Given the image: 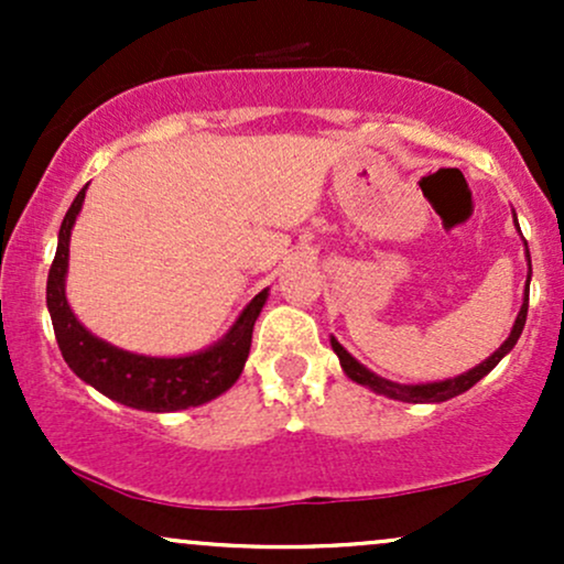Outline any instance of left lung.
Listing matches in <instances>:
<instances>
[{
    "label": "left lung",
    "mask_w": 564,
    "mask_h": 564,
    "mask_svg": "<svg viewBox=\"0 0 564 564\" xmlns=\"http://www.w3.org/2000/svg\"><path fill=\"white\" fill-rule=\"evenodd\" d=\"M528 262H530V254H528ZM528 281H530V275H528ZM525 318H528V289H525V302H522L520 315H517L514 328H511L509 339L503 341V345L498 347L488 360H482V364L477 366V368H471V371L462 373V377H456V379L435 381V384H413V387L411 384H394V381L381 379V377H377V373H371V371H368V368L360 366L358 360H355L352 355H349L347 349L334 339V336H332V347H334V352L339 355L341 368H345L347 377L352 379V381H358V384L368 387V390H373V392H379V394H387V398H392V400H403V403H443V400H451V398H456V394L467 392L469 387H475L477 381L485 377V373L494 371V368L498 366V360H501L503 355H507L509 349L517 345V339H520L522 328H525Z\"/></svg>",
    "instance_id": "obj_1"
}]
</instances>
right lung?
<instances>
[{"label": "right lung", "mask_w": 564, "mask_h": 564, "mask_svg": "<svg viewBox=\"0 0 564 564\" xmlns=\"http://www.w3.org/2000/svg\"><path fill=\"white\" fill-rule=\"evenodd\" d=\"M84 191L87 187H82L63 217L55 260L47 275L50 318H53L57 347H61L63 360L70 371L116 403L153 413L183 411V408L200 405L230 390L249 358L251 332H254L257 315L268 300V289L246 304L241 318L219 345L198 355H187V358H145V355L127 352V349L97 339L76 321L66 300L68 238L82 209Z\"/></svg>", "instance_id": "obj_1"}]
</instances>
